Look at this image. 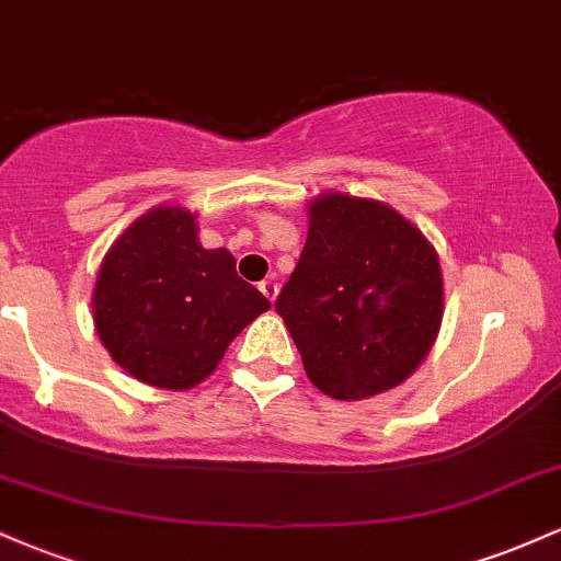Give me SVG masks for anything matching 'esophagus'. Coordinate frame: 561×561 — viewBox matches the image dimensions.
Returning a JSON list of instances; mask_svg holds the SVG:
<instances>
[{
  "mask_svg": "<svg viewBox=\"0 0 561 561\" xmlns=\"http://www.w3.org/2000/svg\"><path fill=\"white\" fill-rule=\"evenodd\" d=\"M259 289H261V293H263V295H266V298H268V300H272V302L276 300V295H279V285H276V282H274V279H263V282H261V285H259Z\"/></svg>",
  "mask_w": 561,
  "mask_h": 561,
  "instance_id": "obj_1",
  "label": "esophagus"
}]
</instances>
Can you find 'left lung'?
I'll return each mask as SVG.
<instances>
[{
    "label": "left lung",
    "instance_id": "1",
    "mask_svg": "<svg viewBox=\"0 0 561 561\" xmlns=\"http://www.w3.org/2000/svg\"><path fill=\"white\" fill-rule=\"evenodd\" d=\"M276 313L308 379L337 401H364L405 382L433 351L440 261L388 203L324 192L308 203L306 248Z\"/></svg>",
    "mask_w": 561,
    "mask_h": 561
}]
</instances>
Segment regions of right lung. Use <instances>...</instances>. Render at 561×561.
<instances>
[{"label":"right lung","mask_w":561,"mask_h":561,"mask_svg":"<svg viewBox=\"0 0 561 561\" xmlns=\"http://www.w3.org/2000/svg\"><path fill=\"white\" fill-rule=\"evenodd\" d=\"M268 308L227 248L199 244L197 214L165 203L111 244L92 289L100 343L160 390H190L214 375L231 340Z\"/></svg>","instance_id":"add662e5"}]
</instances>
